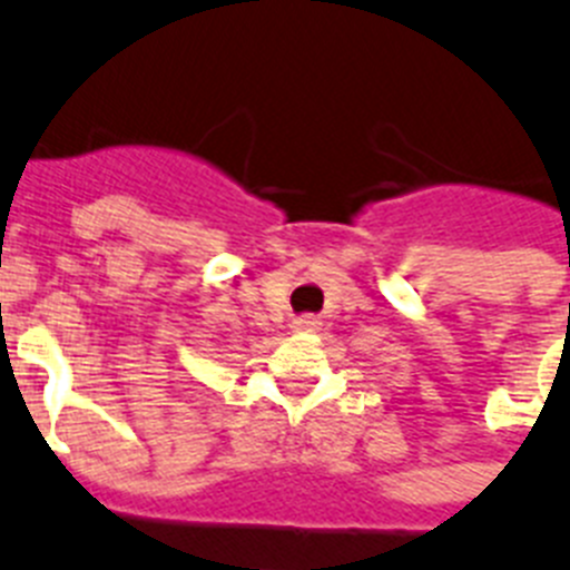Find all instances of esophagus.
<instances>
[{
	"label": "esophagus",
	"mask_w": 570,
	"mask_h": 570,
	"mask_svg": "<svg viewBox=\"0 0 570 570\" xmlns=\"http://www.w3.org/2000/svg\"><path fill=\"white\" fill-rule=\"evenodd\" d=\"M294 331H308V334H314V331H320V320L316 316H299V320H294V325H291Z\"/></svg>",
	"instance_id": "34e87169"
}]
</instances>
